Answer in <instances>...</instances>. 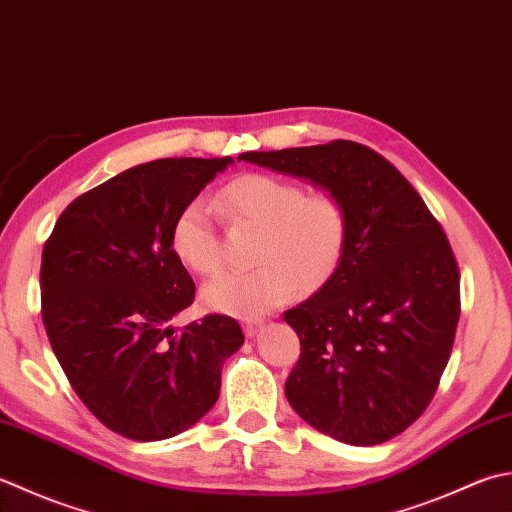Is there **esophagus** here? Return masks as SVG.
Returning <instances> with one entry per match:
<instances>
[{"label": "esophagus", "instance_id": "esophagus-1", "mask_svg": "<svg viewBox=\"0 0 512 512\" xmlns=\"http://www.w3.org/2000/svg\"><path fill=\"white\" fill-rule=\"evenodd\" d=\"M262 328H264L262 322H257V319H250V322L244 324V333H246V337H255Z\"/></svg>", "mask_w": 512, "mask_h": 512}]
</instances>
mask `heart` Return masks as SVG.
Here are the masks:
<instances>
[{
    "label": "heart",
    "instance_id": "1",
    "mask_svg": "<svg viewBox=\"0 0 512 512\" xmlns=\"http://www.w3.org/2000/svg\"><path fill=\"white\" fill-rule=\"evenodd\" d=\"M215 206L233 226H255V262L250 270H228L204 288V302L235 317H259L286 304L297 286L313 290L333 275L348 233L342 199L306 193L293 179L248 173L228 182ZM170 246L186 268L213 275L222 266V244L213 208L204 199L188 202L173 224Z\"/></svg>",
    "mask_w": 512,
    "mask_h": 512
}]
</instances>
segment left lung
Here are the masks:
<instances>
[{"label": "left lung", "mask_w": 512, "mask_h": 512, "mask_svg": "<svg viewBox=\"0 0 512 512\" xmlns=\"http://www.w3.org/2000/svg\"><path fill=\"white\" fill-rule=\"evenodd\" d=\"M342 199L346 244L335 273L284 313L302 353L286 379L295 413L353 446L417 422L442 379L459 322V268L442 224L373 148L346 139L242 153Z\"/></svg>", "instance_id": "left-lung-1"}]
</instances>
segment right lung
Here are the masks:
<instances>
[{
  "label": "right lung",
  "mask_w": 512,
  "mask_h": 512,
  "mask_svg": "<svg viewBox=\"0 0 512 512\" xmlns=\"http://www.w3.org/2000/svg\"><path fill=\"white\" fill-rule=\"evenodd\" d=\"M230 157H166L79 195L46 239L42 319L59 366L106 428L159 442L215 406L222 366L244 344L233 317L173 328L195 282L170 233Z\"/></svg>",
  "instance_id": "obj_1"
}]
</instances>
